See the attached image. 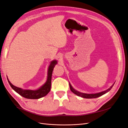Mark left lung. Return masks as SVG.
I'll list each match as a JSON object with an SVG mask.
<instances>
[{"label": "left lung", "mask_w": 128, "mask_h": 128, "mask_svg": "<svg viewBox=\"0 0 128 128\" xmlns=\"http://www.w3.org/2000/svg\"><path fill=\"white\" fill-rule=\"evenodd\" d=\"M114 84L112 85V86H111L108 89L106 90V91H102V92H99V93H97V94H84V93H81V92H80L79 91H76V90H74L72 86H71V84H69V86H70V89L71 90V91L72 92H74L75 94L77 95L78 96H80L81 97H82V98H88V99H91V98H98V97L99 96H102L103 94H106V92H109L111 89V88H112V86H114Z\"/></svg>", "instance_id": "8db88e82"}]
</instances>
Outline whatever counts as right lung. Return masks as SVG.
Wrapping results in <instances>:
<instances>
[{
  "instance_id": "1",
  "label": "right lung",
  "mask_w": 128,
  "mask_h": 128,
  "mask_svg": "<svg viewBox=\"0 0 128 128\" xmlns=\"http://www.w3.org/2000/svg\"><path fill=\"white\" fill-rule=\"evenodd\" d=\"M57 64L56 60L52 61L48 68V78L46 83L41 87L36 90H24L12 84L8 79V81L11 87L20 96L27 99H37L46 96L50 91L51 84H52V76L54 68Z\"/></svg>"
}]
</instances>
